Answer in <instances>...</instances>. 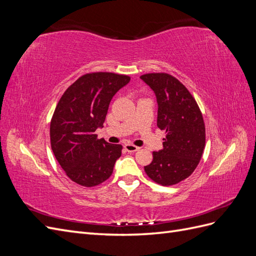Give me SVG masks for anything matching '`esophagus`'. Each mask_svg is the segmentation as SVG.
Here are the masks:
<instances>
[{"label":"esophagus","mask_w":256,"mask_h":256,"mask_svg":"<svg viewBox=\"0 0 256 256\" xmlns=\"http://www.w3.org/2000/svg\"><path fill=\"white\" fill-rule=\"evenodd\" d=\"M124 147H125V150H126L128 152H134L140 150V147L134 146V145H132V144H126Z\"/></svg>","instance_id":"34e87169"}]
</instances>
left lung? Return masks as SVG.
Here are the masks:
<instances>
[{"mask_svg": "<svg viewBox=\"0 0 256 256\" xmlns=\"http://www.w3.org/2000/svg\"><path fill=\"white\" fill-rule=\"evenodd\" d=\"M154 90L158 104L157 126L166 131L164 150L152 152L144 166L150 180L171 186L189 177L202 158L205 124L200 108L184 85L168 74L140 76Z\"/></svg>", "mask_w": 256, "mask_h": 256, "instance_id": "left-lung-1", "label": "left lung"}]
</instances>
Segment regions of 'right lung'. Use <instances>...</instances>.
<instances>
[{
    "instance_id": "obj_1",
    "label": "right lung",
    "mask_w": 256,
    "mask_h": 256,
    "mask_svg": "<svg viewBox=\"0 0 256 256\" xmlns=\"http://www.w3.org/2000/svg\"><path fill=\"white\" fill-rule=\"evenodd\" d=\"M130 81L112 72L86 74L69 86L50 124L51 148L66 175L78 184L94 187L106 180L122 154L120 144L98 140L113 96Z\"/></svg>"
}]
</instances>
